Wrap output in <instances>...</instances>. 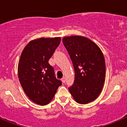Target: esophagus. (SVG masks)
<instances>
[{
  "label": "esophagus",
  "mask_w": 127,
  "mask_h": 127,
  "mask_svg": "<svg viewBox=\"0 0 127 127\" xmlns=\"http://www.w3.org/2000/svg\"><path fill=\"white\" fill-rule=\"evenodd\" d=\"M61 81L63 83H65V82H66V79H65V77H63L62 79H61Z\"/></svg>",
  "instance_id": "34e87169"
}]
</instances>
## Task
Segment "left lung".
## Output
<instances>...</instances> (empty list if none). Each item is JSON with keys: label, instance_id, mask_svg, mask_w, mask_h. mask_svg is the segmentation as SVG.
Here are the masks:
<instances>
[{"label": "left lung", "instance_id": "1", "mask_svg": "<svg viewBox=\"0 0 127 127\" xmlns=\"http://www.w3.org/2000/svg\"><path fill=\"white\" fill-rule=\"evenodd\" d=\"M63 43L75 71L70 93L77 103L85 104L96 99L103 89L106 75L104 58L96 43L82 36L65 37Z\"/></svg>", "mask_w": 127, "mask_h": 127}]
</instances>
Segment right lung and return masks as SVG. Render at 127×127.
<instances>
[{"label":"right lung","mask_w":127,"mask_h":127,"mask_svg":"<svg viewBox=\"0 0 127 127\" xmlns=\"http://www.w3.org/2000/svg\"><path fill=\"white\" fill-rule=\"evenodd\" d=\"M60 41V37L33 40L26 46L20 56L18 74L21 87L31 100L41 106L52 101L62 84L48 63Z\"/></svg>","instance_id":"obj_1"}]
</instances>
